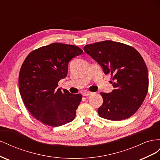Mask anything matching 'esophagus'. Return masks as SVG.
I'll list each match as a JSON object with an SVG mask.
<instances>
[{
  "mask_svg": "<svg viewBox=\"0 0 160 160\" xmlns=\"http://www.w3.org/2000/svg\"><path fill=\"white\" fill-rule=\"evenodd\" d=\"M92 94H93V93H91V92H89V91H84L83 93V96H89Z\"/></svg>",
  "mask_w": 160,
  "mask_h": 160,
  "instance_id": "esophagus-1",
  "label": "esophagus"
}]
</instances>
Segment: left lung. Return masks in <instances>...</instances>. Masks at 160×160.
<instances>
[{
    "mask_svg": "<svg viewBox=\"0 0 160 160\" xmlns=\"http://www.w3.org/2000/svg\"><path fill=\"white\" fill-rule=\"evenodd\" d=\"M84 51L110 73L113 87L111 93H100L103 103L100 117L121 121L133 115L143 103L148 91V71L144 60L132 47L105 41L85 45Z\"/></svg>",
    "mask_w": 160,
    "mask_h": 160,
    "instance_id": "obj_1",
    "label": "left lung"
}]
</instances>
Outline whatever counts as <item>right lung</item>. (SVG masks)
Wrapping results in <instances>:
<instances>
[{
	"label": "right lung",
	"mask_w": 160,
	"mask_h": 160,
	"mask_svg": "<svg viewBox=\"0 0 160 160\" xmlns=\"http://www.w3.org/2000/svg\"><path fill=\"white\" fill-rule=\"evenodd\" d=\"M83 52L77 46L55 42L32 51L23 62L19 91L28 111L42 123L58 127L75 119L82 95L57 86L67 75L69 61Z\"/></svg>",
	"instance_id": "1"
}]
</instances>
